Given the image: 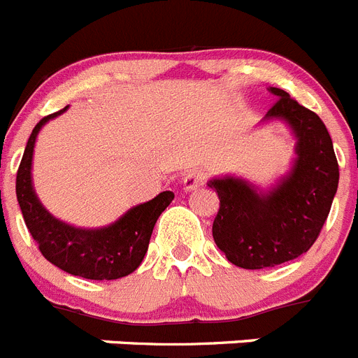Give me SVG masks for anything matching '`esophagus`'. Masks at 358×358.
I'll return each mask as SVG.
<instances>
[{"label":"esophagus","mask_w":358,"mask_h":358,"mask_svg":"<svg viewBox=\"0 0 358 358\" xmlns=\"http://www.w3.org/2000/svg\"><path fill=\"white\" fill-rule=\"evenodd\" d=\"M204 181V173L201 170H190V172H186L185 177H182V188L186 192L195 190L197 186L203 185Z\"/></svg>","instance_id":"34e87169"}]
</instances>
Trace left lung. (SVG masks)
Instances as JSON below:
<instances>
[{"mask_svg":"<svg viewBox=\"0 0 358 358\" xmlns=\"http://www.w3.org/2000/svg\"><path fill=\"white\" fill-rule=\"evenodd\" d=\"M277 97L264 121L282 119L297 137L295 163L270 192L237 177L208 182L219 195L213 241L226 259L244 270H262L306 253L319 237L338 186V163L328 128L288 92Z\"/></svg>","mask_w":358,"mask_h":358,"instance_id":"8db88e82","label":"left lung"}]
</instances>
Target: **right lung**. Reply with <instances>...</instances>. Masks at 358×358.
Instances as JSON below:
<instances>
[{"mask_svg": "<svg viewBox=\"0 0 358 358\" xmlns=\"http://www.w3.org/2000/svg\"><path fill=\"white\" fill-rule=\"evenodd\" d=\"M66 108L69 106L43 117L34 127L17 168V203L39 252L54 266L92 280L121 279L136 271L143 262L155 222L173 201V192H161L152 201L137 204L115 222L97 230L76 228L48 213L32 188L34 145L43 124Z\"/></svg>", "mask_w": 358, "mask_h": 358, "instance_id": "right-lung-1", "label": "right lung"}]
</instances>
